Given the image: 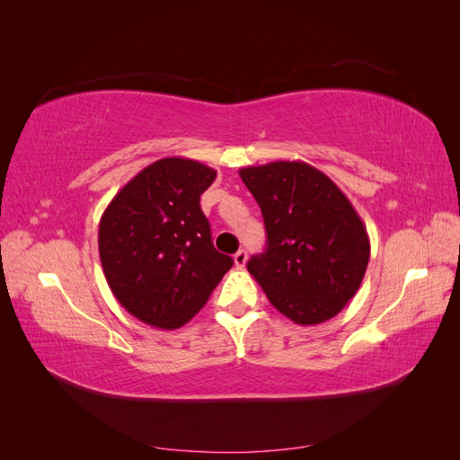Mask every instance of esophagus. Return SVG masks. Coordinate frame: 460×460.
Listing matches in <instances>:
<instances>
[{
    "mask_svg": "<svg viewBox=\"0 0 460 460\" xmlns=\"http://www.w3.org/2000/svg\"><path fill=\"white\" fill-rule=\"evenodd\" d=\"M234 262H235V267H238V269L245 267V262H247V252H245V249H240V252L234 255Z\"/></svg>",
    "mask_w": 460,
    "mask_h": 460,
    "instance_id": "obj_1",
    "label": "esophagus"
}]
</instances>
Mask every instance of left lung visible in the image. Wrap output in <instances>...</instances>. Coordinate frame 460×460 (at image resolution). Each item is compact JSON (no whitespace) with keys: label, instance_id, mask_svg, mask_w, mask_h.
I'll return each mask as SVG.
<instances>
[{"label":"left lung","instance_id":"obj_1","mask_svg":"<svg viewBox=\"0 0 460 460\" xmlns=\"http://www.w3.org/2000/svg\"><path fill=\"white\" fill-rule=\"evenodd\" d=\"M261 207L267 249L247 270L272 307L296 324L336 316L363 282L370 240L345 193L303 161H274L240 169Z\"/></svg>","mask_w":460,"mask_h":460}]
</instances>
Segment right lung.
<instances>
[{
    "label": "right lung",
    "instance_id": "obj_1",
    "mask_svg": "<svg viewBox=\"0 0 460 460\" xmlns=\"http://www.w3.org/2000/svg\"><path fill=\"white\" fill-rule=\"evenodd\" d=\"M215 178L203 163L164 157L122 186L102 215L105 280L122 307L149 326H184L234 264L215 249L199 205Z\"/></svg>",
    "mask_w": 460,
    "mask_h": 460
}]
</instances>
